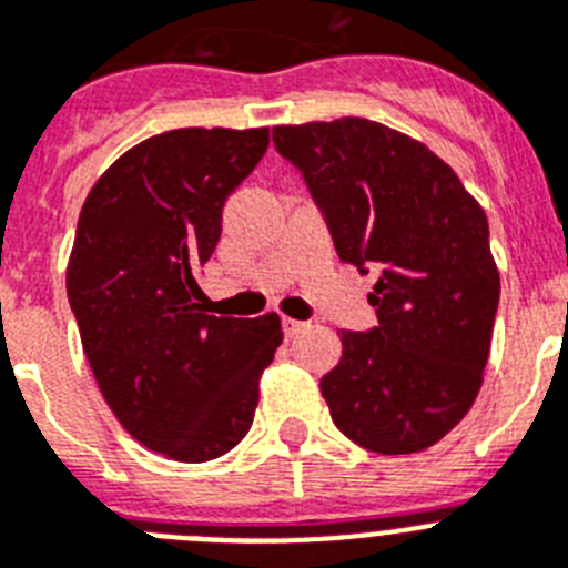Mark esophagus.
<instances>
[{"label":"esophagus","instance_id":"34e87169","mask_svg":"<svg viewBox=\"0 0 568 568\" xmlns=\"http://www.w3.org/2000/svg\"><path fill=\"white\" fill-rule=\"evenodd\" d=\"M307 327V324H304V321H295V318H284V335H287V338H295V335L301 333V329Z\"/></svg>","mask_w":568,"mask_h":568}]
</instances>
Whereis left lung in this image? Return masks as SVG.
I'll return each mask as SVG.
<instances>
[{"label": "left lung", "instance_id": "8db88e82", "mask_svg": "<svg viewBox=\"0 0 568 568\" xmlns=\"http://www.w3.org/2000/svg\"><path fill=\"white\" fill-rule=\"evenodd\" d=\"M273 142L304 175L338 258L378 273V327L344 329L338 366L321 378L335 426L378 455L438 444L478 398L498 313L484 207L426 144L369 119L281 124Z\"/></svg>", "mask_w": 568, "mask_h": 568}]
</instances>
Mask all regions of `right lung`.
<instances>
[{
    "label": "right lung",
    "instance_id": "obj_1",
    "mask_svg": "<svg viewBox=\"0 0 568 568\" xmlns=\"http://www.w3.org/2000/svg\"><path fill=\"white\" fill-rule=\"evenodd\" d=\"M270 144L267 128H182L119 155L84 199L68 298L119 424L153 453L204 464L253 426L281 321L215 318L195 273L222 210Z\"/></svg>",
    "mask_w": 568,
    "mask_h": 568
}]
</instances>
